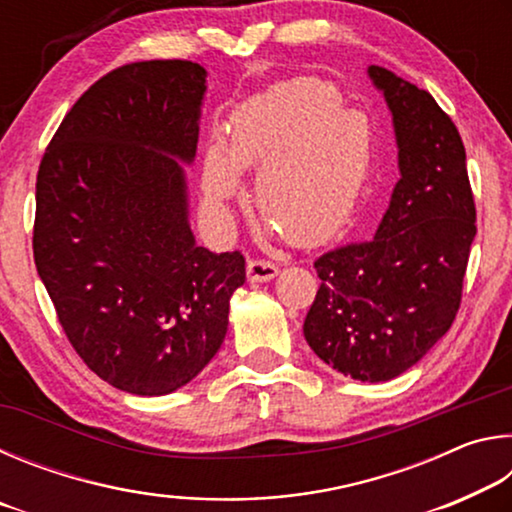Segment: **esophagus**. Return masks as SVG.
I'll return each mask as SVG.
<instances>
[{
	"label": "esophagus",
	"mask_w": 512,
	"mask_h": 512,
	"mask_svg": "<svg viewBox=\"0 0 512 512\" xmlns=\"http://www.w3.org/2000/svg\"><path fill=\"white\" fill-rule=\"evenodd\" d=\"M246 273L250 282H271L273 277L280 273V268H277L273 262H266V259H250L246 266Z\"/></svg>",
	"instance_id": "esophagus-1"
}]
</instances>
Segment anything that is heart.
I'll list each match as a JSON object with an SVG mask.
<instances>
[{"mask_svg": "<svg viewBox=\"0 0 512 512\" xmlns=\"http://www.w3.org/2000/svg\"><path fill=\"white\" fill-rule=\"evenodd\" d=\"M255 205L291 244L311 248L334 237L357 210L372 167L366 117L345 110L325 81L298 79L248 101L228 137L210 142L201 169L205 212L228 216L244 192L241 169H257Z\"/></svg>", "mask_w": 512, "mask_h": 512, "instance_id": "1", "label": "heart"}]
</instances>
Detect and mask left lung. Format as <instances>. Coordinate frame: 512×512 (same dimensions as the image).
Segmentation results:
<instances>
[{
	"instance_id": "1",
	"label": "left lung",
	"mask_w": 512,
	"mask_h": 512,
	"mask_svg": "<svg viewBox=\"0 0 512 512\" xmlns=\"http://www.w3.org/2000/svg\"><path fill=\"white\" fill-rule=\"evenodd\" d=\"M393 115L400 180L375 237L320 255L305 339L327 366L388 381L452 327L476 235L465 146L429 92L368 67Z\"/></svg>"
}]
</instances>
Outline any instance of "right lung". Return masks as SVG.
<instances>
[{
  "mask_svg": "<svg viewBox=\"0 0 512 512\" xmlns=\"http://www.w3.org/2000/svg\"><path fill=\"white\" fill-rule=\"evenodd\" d=\"M207 72L192 60L112 69L67 112L40 162L33 257L72 348L119 391H178L219 352L241 253L189 228Z\"/></svg>",
  "mask_w": 512,
  "mask_h": 512,
  "instance_id": "add662e5",
  "label": "right lung"
}]
</instances>
